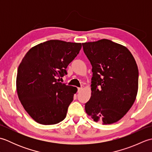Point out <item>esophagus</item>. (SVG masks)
<instances>
[{"instance_id":"obj_1","label":"esophagus","mask_w":152,"mask_h":152,"mask_svg":"<svg viewBox=\"0 0 152 152\" xmlns=\"http://www.w3.org/2000/svg\"><path fill=\"white\" fill-rule=\"evenodd\" d=\"M82 89V88H78V92H80Z\"/></svg>"}]
</instances>
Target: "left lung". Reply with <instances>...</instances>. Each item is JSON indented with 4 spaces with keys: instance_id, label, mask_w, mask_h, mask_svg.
I'll return each mask as SVG.
<instances>
[{
    "instance_id": "obj_1",
    "label": "left lung",
    "mask_w": 152,
    "mask_h": 152,
    "mask_svg": "<svg viewBox=\"0 0 152 152\" xmlns=\"http://www.w3.org/2000/svg\"><path fill=\"white\" fill-rule=\"evenodd\" d=\"M92 65L91 96L85 104L95 122L107 125L122 118L133 106L138 86V70L127 48L110 40L82 44Z\"/></svg>"
}]
</instances>
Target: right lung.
<instances>
[{"mask_svg":"<svg viewBox=\"0 0 152 152\" xmlns=\"http://www.w3.org/2000/svg\"><path fill=\"white\" fill-rule=\"evenodd\" d=\"M81 48V43L51 40L32 48L21 61L16 80L18 97L38 124L53 125L65 118L77 88L60 82V78L66 75Z\"/></svg>","mask_w":152,"mask_h":152,"instance_id":"obj_1","label":"right lung"}]
</instances>
